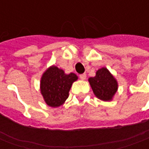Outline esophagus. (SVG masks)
<instances>
[{"instance_id":"obj_1","label":"esophagus","mask_w":149,"mask_h":149,"mask_svg":"<svg viewBox=\"0 0 149 149\" xmlns=\"http://www.w3.org/2000/svg\"><path fill=\"white\" fill-rule=\"evenodd\" d=\"M79 77L81 78V80H85V79H86V74H85V73L81 74L80 76H79Z\"/></svg>"}]
</instances>
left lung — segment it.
Wrapping results in <instances>:
<instances>
[{
  "label": "left lung",
  "mask_w": 149,
  "mask_h": 149,
  "mask_svg": "<svg viewBox=\"0 0 149 149\" xmlns=\"http://www.w3.org/2000/svg\"><path fill=\"white\" fill-rule=\"evenodd\" d=\"M96 97L102 100H111L117 90V82L106 68L97 72L96 77L88 79Z\"/></svg>",
  "instance_id": "1"
}]
</instances>
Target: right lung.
Returning a JSON list of instances; mask_svg holds the SVG:
<instances>
[{
  "instance_id": "1",
  "label": "right lung",
  "mask_w": 149,
  "mask_h": 149,
  "mask_svg": "<svg viewBox=\"0 0 149 149\" xmlns=\"http://www.w3.org/2000/svg\"><path fill=\"white\" fill-rule=\"evenodd\" d=\"M77 80V75H66L62 69L56 66L49 68L43 74L40 81V91L48 105L59 107L68 97V92L72 83Z\"/></svg>"
}]
</instances>
